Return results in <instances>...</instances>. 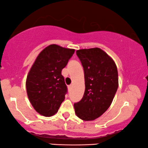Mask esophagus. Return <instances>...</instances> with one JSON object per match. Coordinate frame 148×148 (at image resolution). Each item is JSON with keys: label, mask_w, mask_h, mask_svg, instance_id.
<instances>
[{"label": "esophagus", "mask_w": 148, "mask_h": 148, "mask_svg": "<svg viewBox=\"0 0 148 148\" xmlns=\"http://www.w3.org/2000/svg\"><path fill=\"white\" fill-rule=\"evenodd\" d=\"M68 87H69V89H72V85H69V86H68Z\"/></svg>", "instance_id": "34e87169"}]
</instances>
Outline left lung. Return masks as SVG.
<instances>
[{
    "mask_svg": "<svg viewBox=\"0 0 148 148\" xmlns=\"http://www.w3.org/2000/svg\"><path fill=\"white\" fill-rule=\"evenodd\" d=\"M85 74L83 98L74 103L76 115L84 121L94 120L111 106L118 88L115 62L99 48L76 50Z\"/></svg>",
    "mask_w": 148,
    "mask_h": 148,
    "instance_id": "obj_1",
    "label": "left lung"
}]
</instances>
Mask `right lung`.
Returning <instances> with one entry per match:
<instances>
[{
    "label": "right lung",
    "instance_id": "right-lung-1",
    "mask_svg": "<svg viewBox=\"0 0 148 148\" xmlns=\"http://www.w3.org/2000/svg\"><path fill=\"white\" fill-rule=\"evenodd\" d=\"M75 50L51 44L39 54L27 75L28 98L40 115L50 117L57 113L67 93L61 71Z\"/></svg>",
    "mask_w": 148,
    "mask_h": 148
}]
</instances>
